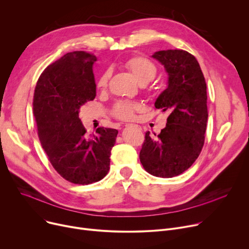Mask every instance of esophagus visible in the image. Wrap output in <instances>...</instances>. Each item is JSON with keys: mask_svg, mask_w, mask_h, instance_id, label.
Here are the masks:
<instances>
[{"mask_svg": "<svg viewBox=\"0 0 249 249\" xmlns=\"http://www.w3.org/2000/svg\"><path fill=\"white\" fill-rule=\"evenodd\" d=\"M132 124H126V127H129V126H131Z\"/></svg>", "mask_w": 249, "mask_h": 249, "instance_id": "34e87169", "label": "esophagus"}]
</instances>
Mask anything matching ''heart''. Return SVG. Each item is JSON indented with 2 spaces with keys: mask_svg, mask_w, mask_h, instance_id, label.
Here are the masks:
<instances>
[{
  "mask_svg": "<svg viewBox=\"0 0 249 249\" xmlns=\"http://www.w3.org/2000/svg\"><path fill=\"white\" fill-rule=\"evenodd\" d=\"M123 67L131 73L141 86L147 85L149 82L154 79L157 73L156 66L151 61L143 57H132L127 59L123 63ZM110 76L111 74L109 71H105L99 76L97 80V88L100 90L105 89L108 85ZM141 109L142 105L140 103L119 101L113 107V115L121 120H131L134 118L135 112L140 111Z\"/></svg>",
  "mask_w": 249,
  "mask_h": 249,
  "instance_id": "heart-1",
  "label": "heart"
}]
</instances>
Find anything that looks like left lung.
I'll return each instance as SVG.
<instances>
[{"mask_svg": "<svg viewBox=\"0 0 249 249\" xmlns=\"http://www.w3.org/2000/svg\"><path fill=\"white\" fill-rule=\"evenodd\" d=\"M152 58L168 75L167 88L154 105L169 116L157 138L146 132L139 157L148 173L171 178L187 170L202 150L208 118L206 83L199 63L183 50H163Z\"/></svg>", "mask_w": 249, "mask_h": 249, "instance_id": "left-lung-1", "label": "left lung"}]
</instances>
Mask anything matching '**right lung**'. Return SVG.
<instances>
[{
  "mask_svg": "<svg viewBox=\"0 0 249 249\" xmlns=\"http://www.w3.org/2000/svg\"><path fill=\"white\" fill-rule=\"evenodd\" d=\"M96 61L84 51L65 54L43 71L33 102L38 136L50 162L63 178L82 185L107 175L118 134L116 129L99 127L97 134L88 135L79 118L81 106L96 97Z\"/></svg>",
  "mask_w": 249,
  "mask_h": 249,
  "instance_id": "right-lung-1",
  "label": "right lung"
}]
</instances>
